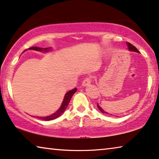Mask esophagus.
I'll return each mask as SVG.
<instances>
[{"label": "esophagus", "instance_id": "obj_1", "mask_svg": "<svg viewBox=\"0 0 159 159\" xmlns=\"http://www.w3.org/2000/svg\"><path fill=\"white\" fill-rule=\"evenodd\" d=\"M91 83V79L90 78H86L85 80H83V81L82 82V85L83 86H88V85H90Z\"/></svg>", "mask_w": 159, "mask_h": 159}]
</instances>
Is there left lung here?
I'll list each match as a JSON object with an SVG mask.
<instances>
[{
	"label": "left lung",
	"mask_w": 159,
	"mask_h": 159,
	"mask_svg": "<svg viewBox=\"0 0 159 159\" xmlns=\"http://www.w3.org/2000/svg\"><path fill=\"white\" fill-rule=\"evenodd\" d=\"M127 45L128 46V49H129V50L130 51H133V52H139V50L137 49V48L134 46V45H132L131 43H127ZM98 109L100 110V111L102 112V113H103V114H108V113H107L106 111H104L103 109H102L100 107H99V104H98Z\"/></svg>",
	"instance_id": "8db88e82"
}]
</instances>
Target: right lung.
I'll use <instances>...</instances> for the list:
<instances>
[{"label":"right lung","instance_id":"obj_1","mask_svg":"<svg viewBox=\"0 0 159 159\" xmlns=\"http://www.w3.org/2000/svg\"><path fill=\"white\" fill-rule=\"evenodd\" d=\"M29 50H37V51H41V52H43V51H44V52H47V51L50 50V48H38V47H31V48H29ZM76 90H77V88H74V89L69 90V92H67L65 94V96H64V100L62 102V104H61L60 108L55 113H54L53 114L48 116L37 117V118H40V119H41V120H50L55 119V118H57L59 116H60L64 112V111L66 110L70 100H71V97L73 96L74 94L76 92Z\"/></svg>","mask_w":159,"mask_h":159}]
</instances>
